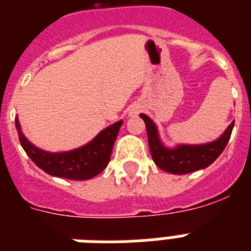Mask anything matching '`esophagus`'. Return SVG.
I'll return each instance as SVG.
<instances>
[{
	"instance_id": "obj_1",
	"label": "esophagus",
	"mask_w": 251,
	"mask_h": 251,
	"mask_svg": "<svg viewBox=\"0 0 251 251\" xmlns=\"http://www.w3.org/2000/svg\"><path fill=\"white\" fill-rule=\"evenodd\" d=\"M138 112H139V106H138V105L131 106V108H130V110H129L130 114H137Z\"/></svg>"
}]
</instances>
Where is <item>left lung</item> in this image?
Wrapping results in <instances>:
<instances>
[{"label": "left lung", "instance_id": "obj_1", "mask_svg": "<svg viewBox=\"0 0 251 251\" xmlns=\"http://www.w3.org/2000/svg\"><path fill=\"white\" fill-rule=\"evenodd\" d=\"M139 116L147 127L150 151L155 164L172 175H186L212 164L228 145L234 126L233 121L214 142L203 145H177L169 149L161 142L155 122L147 114L141 113Z\"/></svg>", "mask_w": 251, "mask_h": 251}]
</instances>
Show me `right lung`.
I'll return each mask as SVG.
<instances>
[{
	"mask_svg": "<svg viewBox=\"0 0 251 251\" xmlns=\"http://www.w3.org/2000/svg\"><path fill=\"white\" fill-rule=\"evenodd\" d=\"M121 125L122 121L114 122L79 149L66 152H48L33 146L23 135L19 121L15 118L19 142L31 160L45 173L68 179H90L105 169Z\"/></svg>",
	"mask_w": 251,
	"mask_h": 251,
	"instance_id": "obj_1",
	"label": "right lung"
}]
</instances>
